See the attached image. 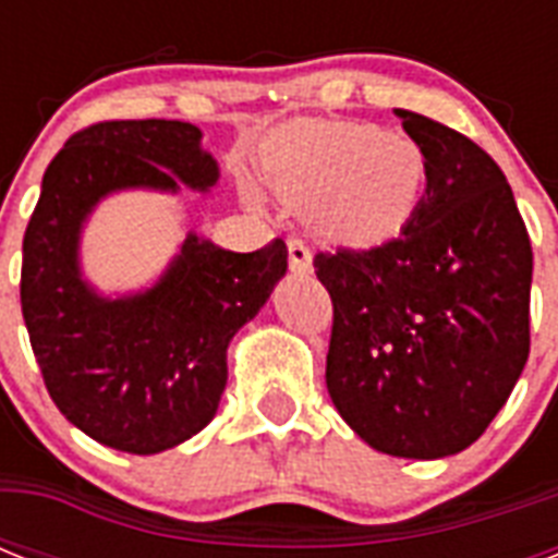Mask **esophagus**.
Returning a JSON list of instances; mask_svg holds the SVG:
<instances>
[{
	"label": "esophagus",
	"instance_id": "34e87169",
	"mask_svg": "<svg viewBox=\"0 0 558 558\" xmlns=\"http://www.w3.org/2000/svg\"><path fill=\"white\" fill-rule=\"evenodd\" d=\"M287 248L289 269L295 271V275H310V271H313V252H310V245H306L304 240H298V236H289Z\"/></svg>",
	"mask_w": 558,
	"mask_h": 558
}]
</instances>
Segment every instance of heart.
<instances>
[{"mask_svg":"<svg viewBox=\"0 0 558 558\" xmlns=\"http://www.w3.org/2000/svg\"><path fill=\"white\" fill-rule=\"evenodd\" d=\"M271 187L310 205L344 243L373 245L414 219L425 191V153L414 138L356 121H301L271 142Z\"/></svg>","mask_w":558,"mask_h":558,"instance_id":"1","label":"heart"}]
</instances>
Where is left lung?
Returning <instances> with one entry per match:
<instances>
[{
    "label": "left lung",
    "instance_id": "1",
    "mask_svg": "<svg viewBox=\"0 0 558 558\" xmlns=\"http://www.w3.org/2000/svg\"><path fill=\"white\" fill-rule=\"evenodd\" d=\"M397 116L425 153L414 219L313 266L332 298V405L376 451L434 460L486 432L527 365L533 248L507 177L472 138Z\"/></svg>",
    "mask_w": 558,
    "mask_h": 558
}]
</instances>
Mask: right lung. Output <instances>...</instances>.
<instances>
[{
    "instance_id": "add662e5",
    "label": "right lung",
    "mask_w": 558,
    "mask_h": 558,
    "mask_svg": "<svg viewBox=\"0 0 558 558\" xmlns=\"http://www.w3.org/2000/svg\"><path fill=\"white\" fill-rule=\"evenodd\" d=\"M199 142V126L165 118L74 133L48 165L22 240V318L48 393L92 440L130 454L173 449L214 420L228 341L287 275L280 236L236 254L187 234L138 295L104 298L83 280L81 228L104 196L217 185V161Z\"/></svg>"
}]
</instances>
